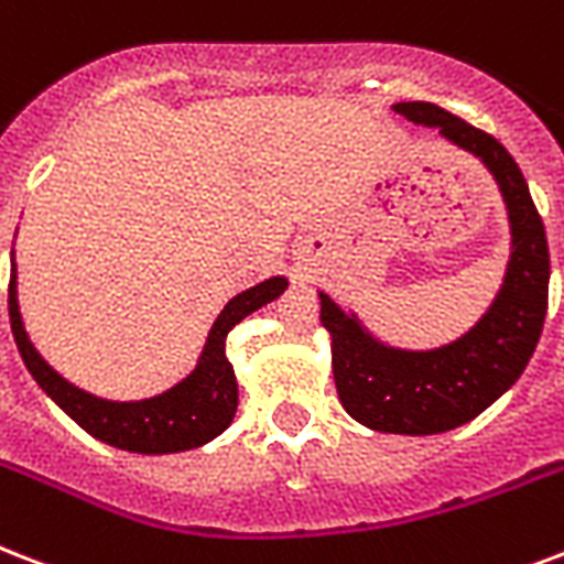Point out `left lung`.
<instances>
[{"instance_id": "left-lung-1", "label": "left lung", "mask_w": 564, "mask_h": 564, "mask_svg": "<svg viewBox=\"0 0 564 564\" xmlns=\"http://www.w3.org/2000/svg\"><path fill=\"white\" fill-rule=\"evenodd\" d=\"M393 109L414 123L437 127L444 139L482 159L511 221V260L500 295L476 328L441 349H390L319 292L343 408L376 432L437 435L482 414L527 369L547 316L550 251L530 186L500 141L435 102H397Z\"/></svg>"}]
</instances>
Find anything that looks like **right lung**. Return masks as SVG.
<instances>
[{
    "instance_id": "obj_1",
    "label": "right lung",
    "mask_w": 564,
    "mask_h": 564,
    "mask_svg": "<svg viewBox=\"0 0 564 564\" xmlns=\"http://www.w3.org/2000/svg\"><path fill=\"white\" fill-rule=\"evenodd\" d=\"M286 290L283 278H269L257 283L251 290L239 292L236 299L227 301V307L218 313L209 337H206L204 355L195 372L183 378L165 393L141 402H109L85 393L70 381H64L46 360L34 351L32 339L25 334L20 319V304H17V269L11 263V286H8V316L14 330L17 349L23 355L25 369L41 384L46 397L62 408L64 414L94 435L97 441L127 453L141 455H165L195 449L209 444L213 437L225 432L234 423L236 405H239V387L230 360H227V334L234 325L260 311L263 304L274 301Z\"/></svg>"
}]
</instances>
